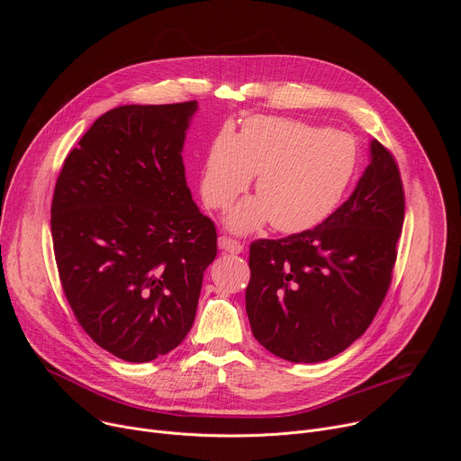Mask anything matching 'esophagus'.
<instances>
[{"instance_id":"obj_1","label":"esophagus","mask_w":461,"mask_h":461,"mask_svg":"<svg viewBox=\"0 0 461 461\" xmlns=\"http://www.w3.org/2000/svg\"><path fill=\"white\" fill-rule=\"evenodd\" d=\"M219 248H221V249H226V251H230V253H240V251L244 249V244H240L239 240H235V239H231V237L222 235V237H219Z\"/></svg>"}]
</instances>
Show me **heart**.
<instances>
[{
  "label": "heart",
  "mask_w": 461,
  "mask_h": 461,
  "mask_svg": "<svg viewBox=\"0 0 461 461\" xmlns=\"http://www.w3.org/2000/svg\"><path fill=\"white\" fill-rule=\"evenodd\" d=\"M357 164L352 137L283 116H251L239 135L222 129L201 171V194L212 210L230 206L255 175L258 193L233 206L226 226L248 233L274 222L279 231L313 228L347 193Z\"/></svg>",
  "instance_id": "1"
}]
</instances>
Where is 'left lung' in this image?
I'll return each instance as SVG.
<instances>
[{
  "label": "left lung",
  "instance_id": "obj_1",
  "mask_svg": "<svg viewBox=\"0 0 461 461\" xmlns=\"http://www.w3.org/2000/svg\"><path fill=\"white\" fill-rule=\"evenodd\" d=\"M405 193L392 153L370 142L356 189L319 226L249 246L255 339L292 363L326 361L365 334L392 281Z\"/></svg>",
  "mask_w": 461,
  "mask_h": 461
}]
</instances>
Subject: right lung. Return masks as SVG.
<instances>
[{"mask_svg": "<svg viewBox=\"0 0 461 461\" xmlns=\"http://www.w3.org/2000/svg\"><path fill=\"white\" fill-rule=\"evenodd\" d=\"M196 102L102 114L56 180L50 231L61 288L89 338L129 363L176 348L217 255L182 162Z\"/></svg>", "mask_w": 461, "mask_h": 461, "instance_id": "right-lung-1", "label": "right lung"}]
</instances>
